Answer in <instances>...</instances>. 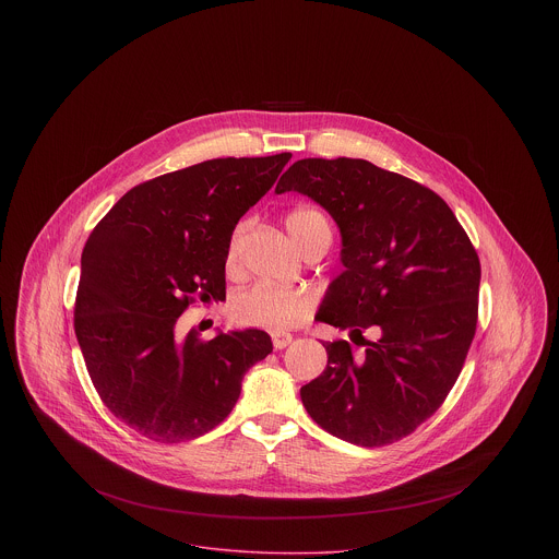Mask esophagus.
<instances>
[{"label":"esophagus","mask_w":559,"mask_h":559,"mask_svg":"<svg viewBox=\"0 0 559 559\" xmlns=\"http://www.w3.org/2000/svg\"><path fill=\"white\" fill-rule=\"evenodd\" d=\"M271 340H273V346H275V348H286V346L293 342V335L286 333V331H273V333H271Z\"/></svg>","instance_id":"1"}]
</instances>
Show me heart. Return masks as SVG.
Masks as SVG:
<instances>
[{"label": "heart", "mask_w": 559, "mask_h": 559, "mask_svg": "<svg viewBox=\"0 0 559 559\" xmlns=\"http://www.w3.org/2000/svg\"><path fill=\"white\" fill-rule=\"evenodd\" d=\"M290 237L304 249L320 228H329L324 215L312 206H297L284 219ZM240 228L228 242V266L237 262ZM314 312V295L299 286H280L271 282H255L235 295L230 314L245 326H262L271 331H286L304 324Z\"/></svg>", "instance_id": "obj_1"}]
</instances>
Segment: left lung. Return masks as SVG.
Listing matches in <instances>:
<instances>
[{"label": "left lung", "instance_id": "8db88e82", "mask_svg": "<svg viewBox=\"0 0 559 559\" xmlns=\"http://www.w3.org/2000/svg\"><path fill=\"white\" fill-rule=\"evenodd\" d=\"M299 191L335 219L344 273L319 320L366 346L324 342L326 368L301 388L310 417L361 448L408 437L448 399L478 324L479 258L432 189L364 159H301L275 193ZM372 328L378 337L366 341Z\"/></svg>", "mask_w": 559, "mask_h": 559}]
</instances>
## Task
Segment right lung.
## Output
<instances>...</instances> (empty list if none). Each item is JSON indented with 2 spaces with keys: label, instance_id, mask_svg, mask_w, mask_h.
I'll return each instance as SVG.
<instances>
[{
  "label": "right lung",
  "instance_id": "add662e5",
  "mask_svg": "<svg viewBox=\"0 0 559 559\" xmlns=\"http://www.w3.org/2000/svg\"><path fill=\"white\" fill-rule=\"evenodd\" d=\"M290 157L211 159L140 182L85 240L75 333L94 390L138 435L180 443L213 430L273 350L260 329L176 342L174 324L198 301L226 299L235 226Z\"/></svg>",
  "mask_w": 559,
  "mask_h": 559
}]
</instances>
